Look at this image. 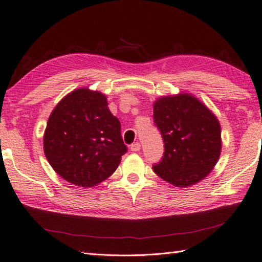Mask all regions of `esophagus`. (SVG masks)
<instances>
[{
  "label": "esophagus",
  "mask_w": 262,
  "mask_h": 262,
  "mask_svg": "<svg viewBox=\"0 0 262 262\" xmlns=\"http://www.w3.org/2000/svg\"><path fill=\"white\" fill-rule=\"evenodd\" d=\"M130 150H132L133 152H137V151H140V150H141V144L139 143V142H136V143H134V144H132V145H130Z\"/></svg>",
  "instance_id": "obj_1"
}]
</instances>
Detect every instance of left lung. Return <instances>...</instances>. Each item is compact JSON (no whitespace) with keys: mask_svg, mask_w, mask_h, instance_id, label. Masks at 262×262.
Listing matches in <instances>:
<instances>
[{"mask_svg":"<svg viewBox=\"0 0 262 262\" xmlns=\"http://www.w3.org/2000/svg\"><path fill=\"white\" fill-rule=\"evenodd\" d=\"M154 120L165 152L155 173L175 187L201 182L212 172L221 154L217 118L191 94L161 96L154 103Z\"/></svg>","mask_w":262,"mask_h":262,"instance_id":"obj_1","label":"left lung"}]
</instances>
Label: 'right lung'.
Listing matches in <instances>:
<instances>
[{
  "instance_id": "1",
  "label": "right lung",
  "mask_w": 262,
  "mask_h": 262,
  "mask_svg": "<svg viewBox=\"0 0 262 262\" xmlns=\"http://www.w3.org/2000/svg\"><path fill=\"white\" fill-rule=\"evenodd\" d=\"M106 96L79 88L52 110L43 135L47 160L65 181L95 187L115 173L127 152L120 122L107 107Z\"/></svg>"
}]
</instances>
